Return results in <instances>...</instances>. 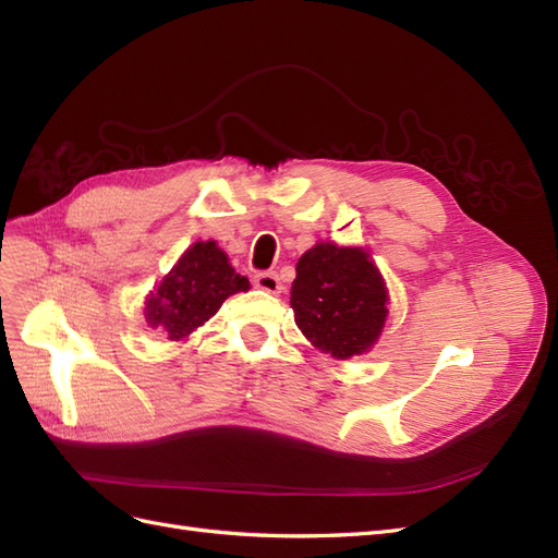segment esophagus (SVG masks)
<instances>
[{
  "instance_id": "34e87169",
  "label": "esophagus",
  "mask_w": 558,
  "mask_h": 558,
  "mask_svg": "<svg viewBox=\"0 0 558 558\" xmlns=\"http://www.w3.org/2000/svg\"><path fill=\"white\" fill-rule=\"evenodd\" d=\"M253 283H256L260 291L272 293V295L283 291V286H281V281H279V277L275 272H260V275H256V279H253Z\"/></svg>"
}]
</instances>
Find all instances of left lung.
I'll use <instances>...</instances> for the list:
<instances>
[{
    "mask_svg": "<svg viewBox=\"0 0 558 558\" xmlns=\"http://www.w3.org/2000/svg\"><path fill=\"white\" fill-rule=\"evenodd\" d=\"M295 272V324L316 349L342 361L373 349L388 314V293L365 248L318 242L302 253Z\"/></svg>",
    "mask_w": 558,
    "mask_h": 558,
    "instance_id": "left-lung-1",
    "label": "left lung"
}]
</instances>
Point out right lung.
Listing matches in <instances>:
<instances>
[{"label": "right lung", "mask_w": 558, "mask_h": 558, "mask_svg": "<svg viewBox=\"0 0 558 558\" xmlns=\"http://www.w3.org/2000/svg\"><path fill=\"white\" fill-rule=\"evenodd\" d=\"M248 291V279L234 272L216 242H195L177 260L156 293L146 300V320L167 340H183L209 320L226 298Z\"/></svg>", "instance_id": "obj_1"}]
</instances>
